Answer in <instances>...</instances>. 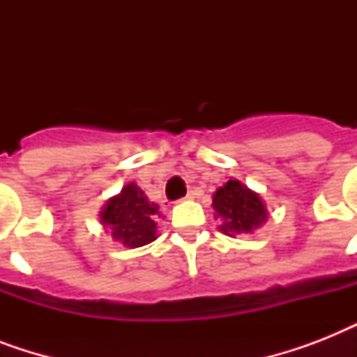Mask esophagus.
<instances>
[{
  "mask_svg": "<svg viewBox=\"0 0 357 357\" xmlns=\"http://www.w3.org/2000/svg\"><path fill=\"white\" fill-rule=\"evenodd\" d=\"M198 195H200L198 190H189V192H187V196H185V200H192V198H196Z\"/></svg>",
  "mask_w": 357,
  "mask_h": 357,
  "instance_id": "34e87169",
  "label": "esophagus"
}]
</instances>
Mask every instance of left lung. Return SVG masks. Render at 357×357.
<instances>
[{
  "instance_id": "left-lung-1",
  "label": "left lung",
  "mask_w": 357,
  "mask_h": 357,
  "mask_svg": "<svg viewBox=\"0 0 357 357\" xmlns=\"http://www.w3.org/2000/svg\"><path fill=\"white\" fill-rule=\"evenodd\" d=\"M213 209L215 217L222 220L218 229L229 237L252 234L266 222V207L259 195L238 179H229L213 195Z\"/></svg>"
}]
</instances>
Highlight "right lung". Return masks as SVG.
Instances as JSON below:
<instances>
[{
	"label": "right lung",
	"instance_id": "add662e5",
	"mask_svg": "<svg viewBox=\"0 0 357 357\" xmlns=\"http://www.w3.org/2000/svg\"><path fill=\"white\" fill-rule=\"evenodd\" d=\"M161 217L159 206L135 183H128L113 196L100 213L103 228H107L114 241L128 248H139L157 238V218Z\"/></svg>",
	"mask_w": 357,
	"mask_h": 357
}]
</instances>
